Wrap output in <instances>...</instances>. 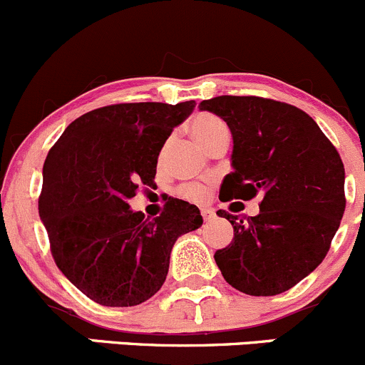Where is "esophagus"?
<instances>
[{
    "instance_id": "34e87169",
    "label": "esophagus",
    "mask_w": 365,
    "mask_h": 365,
    "mask_svg": "<svg viewBox=\"0 0 365 365\" xmlns=\"http://www.w3.org/2000/svg\"><path fill=\"white\" fill-rule=\"evenodd\" d=\"M201 215H203L205 221H210V219L215 217L214 210H210V208H203V210H201Z\"/></svg>"
}]
</instances>
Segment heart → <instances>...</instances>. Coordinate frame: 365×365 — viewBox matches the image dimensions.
I'll return each instance as SVG.
<instances>
[{
	"instance_id": "heart-1",
	"label": "heart",
	"mask_w": 365,
	"mask_h": 365,
	"mask_svg": "<svg viewBox=\"0 0 365 365\" xmlns=\"http://www.w3.org/2000/svg\"><path fill=\"white\" fill-rule=\"evenodd\" d=\"M190 133H192L194 139L201 144V146L207 150L214 140L221 139V137L228 135V126L222 121L221 118L214 114H197L194 115L192 121H190ZM180 194H182L185 200L189 201H205L208 196V190L205 185H200V183H190V185H183L180 189Z\"/></svg>"
}]
</instances>
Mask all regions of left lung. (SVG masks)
<instances>
[{
	"mask_svg": "<svg viewBox=\"0 0 365 365\" xmlns=\"http://www.w3.org/2000/svg\"><path fill=\"white\" fill-rule=\"evenodd\" d=\"M200 110L219 115L233 137L232 168L219 200L260 196L255 217L217 210L233 240L214 258L222 277L250 296H277L323 262L346 208L344 164L317 123L282 101L217 96Z\"/></svg>",
	"mask_w": 365,
	"mask_h": 365,
	"instance_id": "8db88e82",
	"label": "left lung"
}]
</instances>
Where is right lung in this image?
<instances>
[{
    "mask_svg": "<svg viewBox=\"0 0 365 365\" xmlns=\"http://www.w3.org/2000/svg\"><path fill=\"white\" fill-rule=\"evenodd\" d=\"M183 103H119L74 119L42 168L38 215L63 277L105 307H135L160 291L176 239L197 230L196 205L169 197L158 217L128 200L151 185L162 146L194 110Z\"/></svg>",
    "mask_w": 365,
    "mask_h": 365,
    "instance_id": "obj_1",
    "label": "right lung"
}]
</instances>
